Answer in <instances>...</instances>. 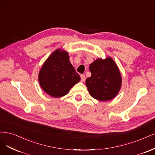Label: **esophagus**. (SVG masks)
Segmentation results:
<instances>
[{
	"mask_svg": "<svg viewBox=\"0 0 155 155\" xmlns=\"http://www.w3.org/2000/svg\"><path fill=\"white\" fill-rule=\"evenodd\" d=\"M81 81L84 82L85 81V78H86V77H85L84 74H81Z\"/></svg>",
	"mask_w": 155,
	"mask_h": 155,
	"instance_id": "obj_1",
	"label": "esophagus"
}]
</instances>
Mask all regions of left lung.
<instances>
[{
    "label": "left lung",
    "mask_w": 155,
    "mask_h": 155,
    "mask_svg": "<svg viewBox=\"0 0 155 155\" xmlns=\"http://www.w3.org/2000/svg\"><path fill=\"white\" fill-rule=\"evenodd\" d=\"M91 76L86 79L89 94L98 101H110L120 89L122 78L117 65L111 57L99 58L89 66Z\"/></svg>",
    "instance_id": "8db88e82"
}]
</instances>
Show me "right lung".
<instances>
[{"label": "right lung", "instance_id": "right-lung-1", "mask_svg": "<svg viewBox=\"0 0 155 155\" xmlns=\"http://www.w3.org/2000/svg\"><path fill=\"white\" fill-rule=\"evenodd\" d=\"M38 81L45 92L57 98L67 94L81 77L69 61L68 53L57 49L43 64Z\"/></svg>", "mask_w": 155, "mask_h": 155}]
</instances>
